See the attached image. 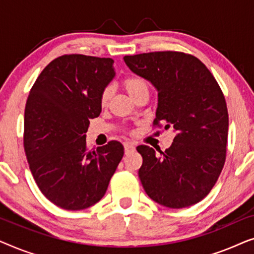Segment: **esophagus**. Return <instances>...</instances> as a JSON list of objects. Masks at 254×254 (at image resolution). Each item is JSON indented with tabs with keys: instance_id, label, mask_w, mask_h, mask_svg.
Segmentation results:
<instances>
[{
	"instance_id": "esophagus-1",
	"label": "esophagus",
	"mask_w": 254,
	"mask_h": 254,
	"mask_svg": "<svg viewBox=\"0 0 254 254\" xmlns=\"http://www.w3.org/2000/svg\"><path fill=\"white\" fill-rule=\"evenodd\" d=\"M125 147V152H129V151H133L135 150V144L133 143V142H126V143L124 144Z\"/></svg>"
}]
</instances>
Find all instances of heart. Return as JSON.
I'll use <instances>...</instances> for the list:
<instances>
[{
  "label": "heart",
  "instance_id": "1",
  "mask_svg": "<svg viewBox=\"0 0 254 254\" xmlns=\"http://www.w3.org/2000/svg\"><path fill=\"white\" fill-rule=\"evenodd\" d=\"M123 86L131 99L142 91H148V84L147 82H145V79L136 75L128 76V77L125 78L123 81ZM110 97H111V89L105 88L102 91V93H100V98H99L100 104H102V105H105V104L109 102Z\"/></svg>",
  "mask_w": 254,
  "mask_h": 254
}]
</instances>
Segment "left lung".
I'll return each instance as SVG.
<instances>
[{"label":"left lung","mask_w":254,"mask_h":254,"mask_svg":"<svg viewBox=\"0 0 254 254\" xmlns=\"http://www.w3.org/2000/svg\"><path fill=\"white\" fill-rule=\"evenodd\" d=\"M126 64L158 91L154 125L165 123L176 136L159 151L138 145L142 186L162 206L185 208L208 195L227 155L229 116L223 92L199 59L182 52L126 55Z\"/></svg>","instance_id":"8db88e82"}]
</instances>
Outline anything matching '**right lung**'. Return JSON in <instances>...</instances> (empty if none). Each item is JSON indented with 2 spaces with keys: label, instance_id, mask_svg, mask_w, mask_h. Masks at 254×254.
<instances>
[{
  "label": "right lung",
  "instance_id": "right-lung-1",
  "mask_svg": "<svg viewBox=\"0 0 254 254\" xmlns=\"http://www.w3.org/2000/svg\"><path fill=\"white\" fill-rule=\"evenodd\" d=\"M110 58L65 54L34 82L24 114V149L41 193L67 210H82L106 193L124 156L120 142L90 150L85 133L102 112L100 93L116 71Z\"/></svg>",
  "mask_w": 254,
  "mask_h": 254
}]
</instances>
